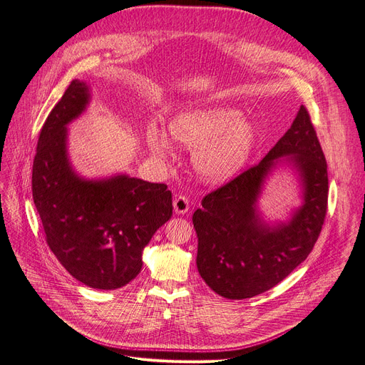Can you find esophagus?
Listing matches in <instances>:
<instances>
[{
    "mask_svg": "<svg viewBox=\"0 0 365 365\" xmlns=\"http://www.w3.org/2000/svg\"><path fill=\"white\" fill-rule=\"evenodd\" d=\"M173 206H174L175 213L183 215L190 210V200H187V197H185V195H178L173 200Z\"/></svg>",
    "mask_w": 365,
    "mask_h": 365,
    "instance_id": "1",
    "label": "esophagus"
}]
</instances>
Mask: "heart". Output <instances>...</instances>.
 Wrapping results in <instances>:
<instances>
[{"label": "heart", "mask_w": 365, "mask_h": 365, "mask_svg": "<svg viewBox=\"0 0 365 365\" xmlns=\"http://www.w3.org/2000/svg\"><path fill=\"white\" fill-rule=\"evenodd\" d=\"M174 141L195 148V170L209 179H225L235 174L248 159L255 141V128L240 118L230 106H206L185 111L170 123ZM147 144L158 159L171 155L168 133L158 126L147 130Z\"/></svg>", "instance_id": "obj_1"}]
</instances>
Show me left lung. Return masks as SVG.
<instances>
[{"label": "left lung", "instance_id": "1", "mask_svg": "<svg viewBox=\"0 0 365 365\" xmlns=\"http://www.w3.org/2000/svg\"><path fill=\"white\" fill-rule=\"evenodd\" d=\"M281 157L302 173L304 205L286 225L271 227L255 203L265 175ZM192 215L197 267L206 284L227 299H247L277 286L299 266L322 232L328 210V165L307 108L269 153L209 192Z\"/></svg>", "mask_w": 365, "mask_h": 365}]
</instances>
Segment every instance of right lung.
Segmentation results:
<instances>
[{
  "mask_svg": "<svg viewBox=\"0 0 365 365\" xmlns=\"http://www.w3.org/2000/svg\"><path fill=\"white\" fill-rule=\"evenodd\" d=\"M88 87L73 79L40 130L33 162V200L46 244L83 284L114 290L141 271L143 250L173 215L164 183L129 175L86 180L71 167L66 126L86 110Z\"/></svg>",
  "mask_w": 365,
  "mask_h": 365,
  "instance_id": "1",
  "label": "right lung"
}]
</instances>
